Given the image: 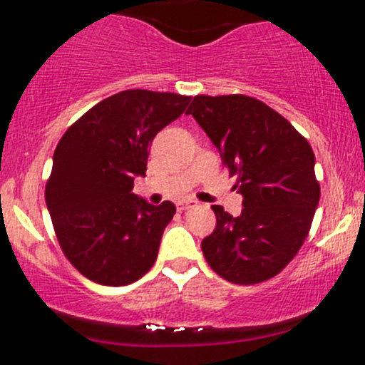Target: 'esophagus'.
Instances as JSON below:
<instances>
[{
  "label": "esophagus",
  "instance_id": "obj_1",
  "mask_svg": "<svg viewBox=\"0 0 365 365\" xmlns=\"http://www.w3.org/2000/svg\"><path fill=\"white\" fill-rule=\"evenodd\" d=\"M197 206V200L195 199H182L177 202L178 211H187V209H192Z\"/></svg>",
  "mask_w": 365,
  "mask_h": 365
}]
</instances>
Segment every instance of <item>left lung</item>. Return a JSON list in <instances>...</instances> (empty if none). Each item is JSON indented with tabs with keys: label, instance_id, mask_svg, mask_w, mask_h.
I'll list each match as a JSON object with an SVG mask.
<instances>
[{
	"label": "left lung",
	"instance_id": "obj_1",
	"mask_svg": "<svg viewBox=\"0 0 365 365\" xmlns=\"http://www.w3.org/2000/svg\"><path fill=\"white\" fill-rule=\"evenodd\" d=\"M192 115L237 177L242 215L212 206L216 228L202 240L211 269L237 284L273 278L311 230L321 188L312 148L287 118L244 94L195 96Z\"/></svg>",
	"mask_w": 365,
	"mask_h": 365
}]
</instances>
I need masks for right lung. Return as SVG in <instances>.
<instances>
[{"label": "right lung", "mask_w": 365, "mask_h": 365, "mask_svg": "<svg viewBox=\"0 0 365 365\" xmlns=\"http://www.w3.org/2000/svg\"><path fill=\"white\" fill-rule=\"evenodd\" d=\"M190 103L173 92L130 89L103 99L58 142L46 206L63 254L91 282L123 287L156 262L175 204L132 192L154 137Z\"/></svg>", "instance_id": "add662e5"}]
</instances>
